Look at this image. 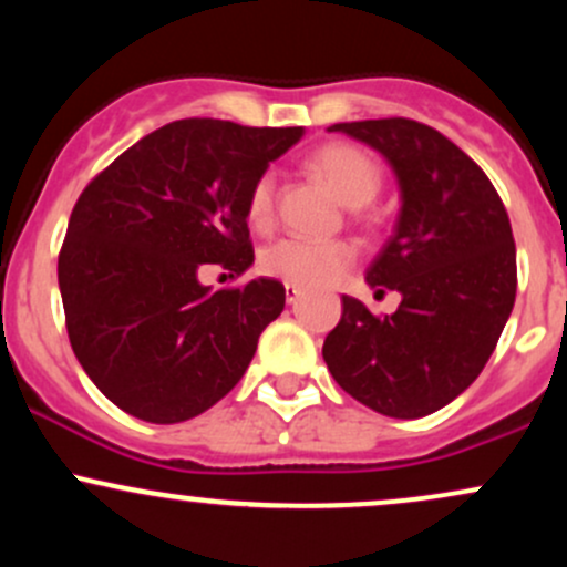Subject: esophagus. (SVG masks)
I'll return each mask as SVG.
<instances>
[{
	"label": "esophagus",
	"mask_w": 567,
	"mask_h": 567,
	"mask_svg": "<svg viewBox=\"0 0 567 567\" xmlns=\"http://www.w3.org/2000/svg\"><path fill=\"white\" fill-rule=\"evenodd\" d=\"M298 296H301V288H296V285H288L285 282V301L288 303H296Z\"/></svg>",
	"instance_id": "obj_1"
}]
</instances>
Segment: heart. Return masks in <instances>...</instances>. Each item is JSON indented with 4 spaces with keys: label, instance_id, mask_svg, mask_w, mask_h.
Returning a JSON list of instances; mask_svg holds the SVG:
<instances>
[{
    "label": "heart",
    "instance_id": "b5f03b06",
    "mask_svg": "<svg viewBox=\"0 0 567 567\" xmlns=\"http://www.w3.org/2000/svg\"><path fill=\"white\" fill-rule=\"evenodd\" d=\"M309 167L322 184L330 186L343 205L365 207L379 197L383 173L373 154L354 143H324L309 157ZM277 210L275 173L258 175L247 194V220L256 229H269ZM357 261V247L349 239L306 243V239H277L261 252V271L296 288H324L341 279Z\"/></svg>",
    "mask_w": 567,
    "mask_h": 567
}]
</instances>
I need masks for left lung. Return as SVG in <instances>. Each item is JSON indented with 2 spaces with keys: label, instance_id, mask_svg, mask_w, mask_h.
Returning a JSON list of instances; mask_svg holds the SVG:
<instances>
[{
  "label": "left lung",
  "instance_id": "left-lung-1",
  "mask_svg": "<svg viewBox=\"0 0 567 567\" xmlns=\"http://www.w3.org/2000/svg\"><path fill=\"white\" fill-rule=\"evenodd\" d=\"M392 162L402 188L396 229L368 282L400 290L394 315L343 296L322 357L343 392L375 413L421 419L483 373L517 296V250L506 207L470 154L405 116L341 122Z\"/></svg>",
  "mask_w": 567,
  "mask_h": 567
}]
</instances>
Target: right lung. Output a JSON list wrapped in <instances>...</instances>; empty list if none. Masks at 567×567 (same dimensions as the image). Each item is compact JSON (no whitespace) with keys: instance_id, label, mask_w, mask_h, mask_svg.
I'll return each instance as SVG.
<instances>
[{"instance_id":"add662e5","label":"right lung","mask_w":567,"mask_h":567,"mask_svg":"<svg viewBox=\"0 0 567 567\" xmlns=\"http://www.w3.org/2000/svg\"><path fill=\"white\" fill-rule=\"evenodd\" d=\"M301 127L178 120L122 152L84 186L58 252L76 360L116 408L181 424L243 379L285 309L277 279L199 285V266L252 264L247 194Z\"/></svg>"}]
</instances>
